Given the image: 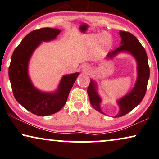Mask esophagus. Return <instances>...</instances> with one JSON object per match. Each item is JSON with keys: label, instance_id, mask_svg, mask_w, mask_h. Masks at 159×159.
I'll list each match as a JSON object with an SVG mask.
<instances>
[{"label": "esophagus", "instance_id": "34e87169", "mask_svg": "<svg viewBox=\"0 0 159 159\" xmlns=\"http://www.w3.org/2000/svg\"><path fill=\"white\" fill-rule=\"evenodd\" d=\"M82 70L83 71V72L84 73H88L89 71H90V68H89V66H87V65H84V66L82 67Z\"/></svg>", "mask_w": 159, "mask_h": 159}]
</instances>
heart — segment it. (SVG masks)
Here are the masks:
<instances>
[{
    "label": "heart",
    "instance_id": "heart-1",
    "mask_svg": "<svg viewBox=\"0 0 159 159\" xmlns=\"http://www.w3.org/2000/svg\"><path fill=\"white\" fill-rule=\"evenodd\" d=\"M101 44L106 48H108L111 45L112 41L110 38L109 34L106 32H101V33L90 34L84 39V44L88 48L95 47V45Z\"/></svg>",
    "mask_w": 159,
    "mask_h": 159
}]
</instances>
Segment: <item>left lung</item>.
<instances>
[{
	"label": "left lung",
	"mask_w": 159,
	"mask_h": 159,
	"mask_svg": "<svg viewBox=\"0 0 159 159\" xmlns=\"http://www.w3.org/2000/svg\"><path fill=\"white\" fill-rule=\"evenodd\" d=\"M119 33L121 38V45L115 51L108 53L106 58H112L121 52H127L132 54L138 64V77L133 89L128 94L117 101L119 111L115 117H121L127 114L142 101L146 93L150 76L148 56L143 45L136 37L129 32L120 30ZM88 94L93 107L98 112L104 114L100 106L101 98L97 92V84L93 80H90L88 88Z\"/></svg>",
	"instance_id": "1"
}]
</instances>
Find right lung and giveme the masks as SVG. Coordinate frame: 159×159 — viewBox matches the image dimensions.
<instances>
[{
  "label": "right lung",
  "instance_id": "obj_1",
  "mask_svg": "<svg viewBox=\"0 0 159 159\" xmlns=\"http://www.w3.org/2000/svg\"><path fill=\"white\" fill-rule=\"evenodd\" d=\"M59 29L41 28L27 34L15 48L11 58L8 76L14 98L24 108L38 116H48L59 111L65 105L69 92L80 73L63 76L58 89L44 93L34 88L28 75L30 58L42 42L56 39Z\"/></svg>",
  "mask_w": 159,
  "mask_h": 159
}]
</instances>
